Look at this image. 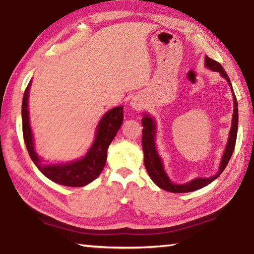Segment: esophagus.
I'll list each match as a JSON object with an SVG mask.
<instances>
[{
	"instance_id": "34e87169",
	"label": "esophagus",
	"mask_w": 254,
	"mask_h": 254,
	"mask_svg": "<svg viewBox=\"0 0 254 254\" xmlns=\"http://www.w3.org/2000/svg\"><path fill=\"white\" fill-rule=\"evenodd\" d=\"M131 106H132V109L140 111L141 109H143V101L141 100L140 97H134L131 101Z\"/></svg>"
}]
</instances>
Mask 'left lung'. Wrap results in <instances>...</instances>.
I'll use <instances>...</instances> for the list:
<instances>
[{"label": "left lung", "mask_w": 254, "mask_h": 254, "mask_svg": "<svg viewBox=\"0 0 254 254\" xmlns=\"http://www.w3.org/2000/svg\"><path fill=\"white\" fill-rule=\"evenodd\" d=\"M205 65L209 69L214 71H218L222 77L229 81L230 86L231 81L229 76H227L226 71L223 69L220 63L215 62V60L210 59L209 57H205ZM233 91V88H232ZM233 101H234V110H233V118H232V127L230 131V136L227 140V144L225 148V151L223 153L222 161L220 165V169L218 173L208 178H196L191 182L183 185L174 184L167 176L165 169H163L162 161L160 157H159L158 151L156 149V142H154V136H156V122L154 120L150 117L149 114H145L142 118V148L144 152V166L147 169L150 178L152 179V182L162 189H165L167 191L170 192H189L194 191L197 189H200L205 186H207L213 180L216 179L220 176L223 170L225 169V167L229 163L230 159L232 157V153L234 151L235 142H236V135H238V122H239V113H238V101H236L235 94L233 93Z\"/></svg>", "instance_id": "left-lung-1"}]
</instances>
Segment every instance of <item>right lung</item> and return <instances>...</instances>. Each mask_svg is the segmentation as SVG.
Returning <instances> with one entry per match:
<instances>
[{"mask_svg": "<svg viewBox=\"0 0 254 254\" xmlns=\"http://www.w3.org/2000/svg\"><path fill=\"white\" fill-rule=\"evenodd\" d=\"M30 85L31 83H29L25 88L22 101V131L25 145L34 165L47 178L64 186L81 187L92 183L104 168L107 149L122 126L123 107H114L101 119L96 128L95 140L84 158L64 165H41L40 158L34 150L33 136L29 122L28 97Z\"/></svg>", "mask_w": 254, "mask_h": 254, "instance_id": "obj_1", "label": "right lung"}]
</instances>
